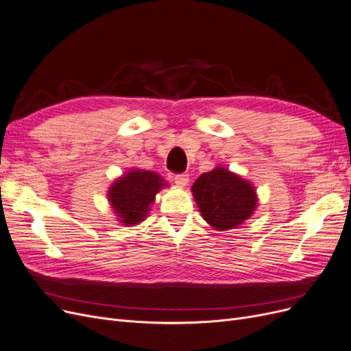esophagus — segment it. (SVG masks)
<instances>
[{"mask_svg":"<svg viewBox=\"0 0 351 351\" xmlns=\"http://www.w3.org/2000/svg\"><path fill=\"white\" fill-rule=\"evenodd\" d=\"M189 176L187 174H178L174 177V183L177 187L180 189H184L187 184H189Z\"/></svg>","mask_w":351,"mask_h":351,"instance_id":"esophagus-1","label":"esophagus"}]
</instances>
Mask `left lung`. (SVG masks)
Masks as SVG:
<instances>
[{"mask_svg":"<svg viewBox=\"0 0 351 351\" xmlns=\"http://www.w3.org/2000/svg\"><path fill=\"white\" fill-rule=\"evenodd\" d=\"M191 193L202 217L219 232L239 228L255 213L259 202L250 181L221 165L195 180Z\"/></svg>","mask_w":351,"mask_h":351,"instance_id":"8db88e82","label":"left lung"}]
</instances>
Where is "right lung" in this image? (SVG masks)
<instances>
[{"label": "right lung", "instance_id": "add662e5", "mask_svg": "<svg viewBox=\"0 0 351 351\" xmlns=\"http://www.w3.org/2000/svg\"><path fill=\"white\" fill-rule=\"evenodd\" d=\"M164 187L168 183L158 173L131 168L110 184L106 195L117 220L123 226H135L145 220Z\"/></svg>", "mask_w": 351, "mask_h": 351}]
</instances>
